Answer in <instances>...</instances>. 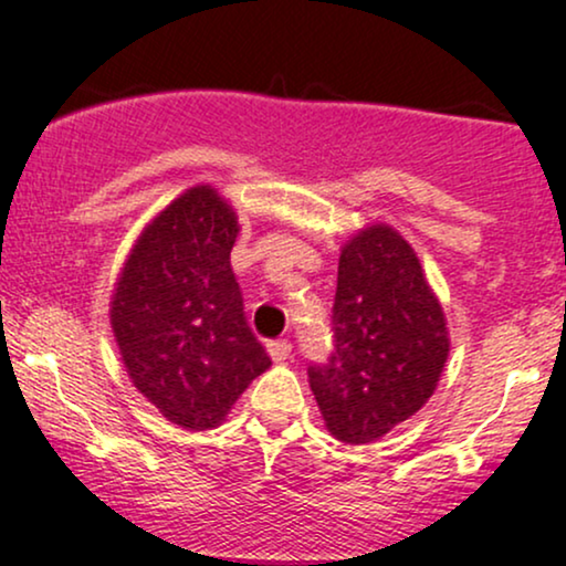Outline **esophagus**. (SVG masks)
I'll use <instances>...</instances> for the list:
<instances>
[{"instance_id": "esophagus-1", "label": "esophagus", "mask_w": 566, "mask_h": 566, "mask_svg": "<svg viewBox=\"0 0 566 566\" xmlns=\"http://www.w3.org/2000/svg\"><path fill=\"white\" fill-rule=\"evenodd\" d=\"M269 354H271V359H274V361L290 359L292 343L290 340H269Z\"/></svg>"}]
</instances>
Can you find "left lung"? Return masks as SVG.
I'll list each match as a JSON object with an SVG mask.
<instances>
[{"label":"left lung","instance_id":"obj_1","mask_svg":"<svg viewBox=\"0 0 566 566\" xmlns=\"http://www.w3.org/2000/svg\"><path fill=\"white\" fill-rule=\"evenodd\" d=\"M450 350L444 314L412 247L369 226L343 247L333 303V350L308 365L324 423L367 444L426 405Z\"/></svg>","mask_w":566,"mask_h":566}]
</instances>
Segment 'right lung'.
Wrapping results in <instances>:
<instances>
[{
  "instance_id": "add662e5",
  "label": "right lung",
  "mask_w": 566,
  "mask_h": 566,
  "mask_svg": "<svg viewBox=\"0 0 566 566\" xmlns=\"http://www.w3.org/2000/svg\"><path fill=\"white\" fill-rule=\"evenodd\" d=\"M237 233L231 207L210 186L191 188L140 233L112 301L135 388L191 431L216 428L271 367L231 269Z\"/></svg>"
}]
</instances>
